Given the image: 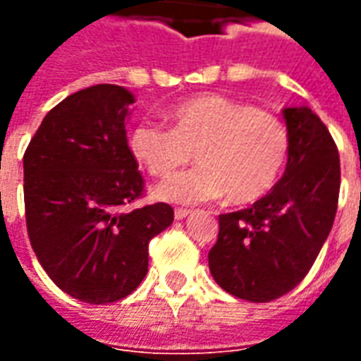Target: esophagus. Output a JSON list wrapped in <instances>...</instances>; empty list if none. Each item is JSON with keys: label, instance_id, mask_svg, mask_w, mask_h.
I'll return each instance as SVG.
<instances>
[{"label": "esophagus", "instance_id": "1", "mask_svg": "<svg viewBox=\"0 0 361 361\" xmlns=\"http://www.w3.org/2000/svg\"><path fill=\"white\" fill-rule=\"evenodd\" d=\"M189 214H191V211H189V209H176V211H173V219L183 220L185 216H189Z\"/></svg>", "mask_w": 361, "mask_h": 361}]
</instances>
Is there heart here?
<instances>
[{"instance_id": "obj_1", "label": "heart", "mask_w": 361, "mask_h": 361, "mask_svg": "<svg viewBox=\"0 0 361 361\" xmlns=\"http://www.w3.org/2000/svg\"><path fill=\"white\" fill-rule=\"evenodd\" d=\"M170 129L139 123L129 133L133 158L154 178H168L191 162L189 172L160 183L154 195L170 203L195 204L226 195L247 204L267 195L286 164L290 137L269 111L222 94H199L172 106Z\"/></svg>"}]
</instances>
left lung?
Here are the masks:
<instances>
[{"label":"left lung","instance_id":"obj_1","mask_svg":"<svg viewBox=\"0 0 361 361\" xmlns=\"http://www.w3.org/2000/svg\"><path fill=\"white\" fill-rule=\"evenodd\" d=\"M290 150L276 185L250 209L219 216L209 269L228 294L271 302L303 280L333 228L341 160L326 126L307 106L282 110Z\"/></svg>","mask_w":361,"mask_h":361}]
</instances>
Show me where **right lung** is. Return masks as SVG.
I'll use <instances>...</instances> for the list:
<instances>
[{
  "mask_svg": "<svg viewBox=\"0 0 361 361\" xmlns=\"http://www.w3.org/2000/svg\"><path fill=\"white\" fill-rule=\"evenodd\" d=\"M135 96L94 85L51 108L30 139L25 214L30 245L75 300L118 302L149 271V242L173 222L166 203L121 211L142 193L126 121Z\"/></svg>",
  "mask_w": 361,
  "mask_h": 361,
  "instance_id": "obj_1",
  "label": "right lung"
}]
</instances>
